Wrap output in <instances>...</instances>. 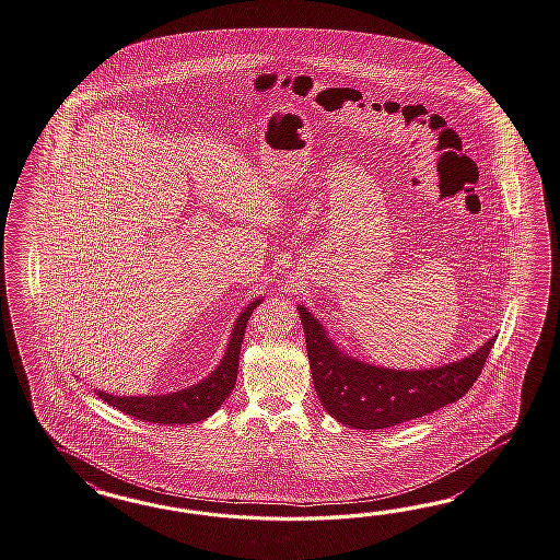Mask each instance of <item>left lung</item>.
Listing matches in <instances>:
<instances>
[{
	"label": "left lung",
	"mask_w": 560,
	"mask_h": 560,
	"mask_svg": "<svg viewBox=\"0 0 560 560\" xmlns=\"http://www.w3.org/2000/svg\"><path fill=\"white\" fill-rule=\"evenodd\" d=\"M298 314L324 409L338 423L364 431L407 423L459 400L478 381L495 341L493 336L474 354L436 369H384L348 354L301 303Z\"/></svg>",
	"instance_id": "8db88e82"
}]
</instances>
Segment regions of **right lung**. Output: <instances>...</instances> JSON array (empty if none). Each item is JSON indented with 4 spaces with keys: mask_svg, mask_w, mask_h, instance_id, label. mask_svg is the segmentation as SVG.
Wrapping results in <instances>:
<instances>
[{
    "mask_svg": "<svg viewBox=\"0 0 560 560\" xmlns=\"http://www.w3.org/2000/svg\"><path fill=\"white\" fill-rule=\"evenodd\" d=\"M260 301L262 298L250 301L238 314L219 366L202 381L170 395L117 396L109 395L105 390H95V395L103 398L110 407L148 423L190 424L205 421L212 412L220 409V405L229 398L236 384L241 341L245 336L248 317Z\"/></svg>",
    "mask_w": 560,
    "mask_h": 560,
    "instance_id": "1",
    "label": "right lung"
}]
</instances>
